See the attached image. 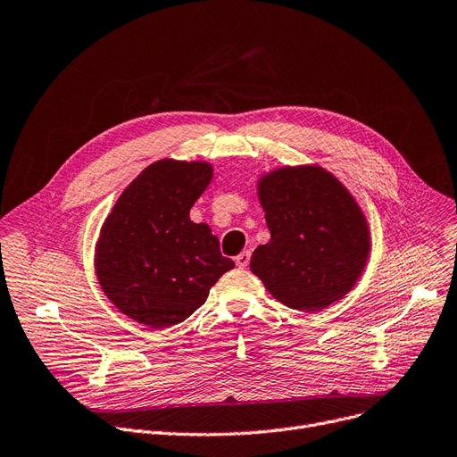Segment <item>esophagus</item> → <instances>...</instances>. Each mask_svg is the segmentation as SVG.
<instances>
[{
	"instance_id": "34e87169",
	"label": "esophagus",
	"mask_w": 457,
	"mask_h": 457,
	"mask_svg": "<svg viewBox=\"0 0 457 457\" xmlns=\"http://www.w3.org/2000/svg\"><path fill=\"white\" fill-rule=\"evenodd\" d=\"M250 250H245V252H241L238 253L237 257H235V262H237V267L238 269H246L248 267V262H250Z\"/></svg>"
}]
</instances>
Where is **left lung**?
Segmentation results:
<instances>
[{"label":"left lung","mask_w":457,"mask_h":457,"mask_svg":"<svg viewBox=\"0 0 457 457\" xmlns=\"http://www.w3.org/2000/svg\"><path fill=\"white\" fill-rule=\"evenodd\" d=\"M270 241L250 270L283 305L317 313L343 300L361 278L370 231L350 190L319 164L281 166L257 181Z\"/></svg>","instance_id":"1"}]
</instances>
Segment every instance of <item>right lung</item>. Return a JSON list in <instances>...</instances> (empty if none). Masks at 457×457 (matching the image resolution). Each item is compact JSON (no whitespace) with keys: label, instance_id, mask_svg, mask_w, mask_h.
<instances>
[{"label":"right lung","instance_id":"right-lung-1","mask_svg":"<svg viewBox=\"0 0 457 457\" xmlns=\"http://www.w3.org/2000/svg\"><path fill=\"white\" fill-rule=\"evenodd\" d=\"M211 179V162L161 159L126 187L105 219L96 243V278L111 303L135 322L154 329L183 322L235 267L211 228L188 216Z\"/></svg>","mask_w":457,"mask_h":457}]
</instances>
